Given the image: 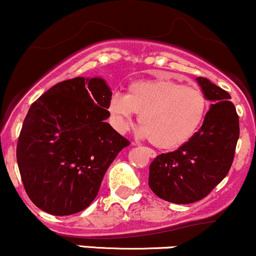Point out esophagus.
<instances>
[{
    "label": "esophagus",
    "instance_id": "34e87169",
    "mask_svg": "<svg viewBox=\"0 0 256 256\" xmlns=\"http://www.w3.org/2000/svg\"><path fill=\"white\" fill-rule=\"evenodd\" d=\"M144 150H146V152H147V154L150 156V158H156V150H150V148H144Z\"/></svg>",
    "mask_w": 256,
    "mask_h": 256
}]
</instances>
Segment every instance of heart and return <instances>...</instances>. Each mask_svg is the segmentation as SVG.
I'll return each instance as SVG.
<instances>
[{"mask_svg": "<svg viewBox=\"0 0 256 256\" xmlns=\"http://www.w3.org/2000/svg\"><path fill=\"white\" fill-rule=\"evenodd\" d=\"M200 88L171 78H156L128 86L125 96H114L108 112L120 132L130 130L134 114H140L141 134L156 147L174 150L190 141L206 113Z\"/></svg>", "mask_w": 256, "mask_h": 256, "instance_id": "1", "label": "heart"}]
</instances>
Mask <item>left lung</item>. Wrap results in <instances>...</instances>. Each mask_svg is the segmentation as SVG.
Wrapping results in <instances>:
<instances>
[{
    "instance_id": "left-lung-1",
    "label": "left lung",
    "mask_w": 256,
    "mask_h": 256,
    "mask_svg": "<svg viewBox=\"0 0 256 256\" xmlns=\"http://www.w3.org/2000/svg\"><path fill=\"white\" fill-rule=\"evenodd\" d=\"M212 100L202 128L178 150L162 153L150 165V190L175 204L206 196L228 174L240 137V118L231 96L206 78H196Z\"/></svg>"
}]
</instances>
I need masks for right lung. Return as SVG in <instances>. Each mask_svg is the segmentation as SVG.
<instances>
[{
  "label": "right lung",
  "instance_id": "right-lung-1",
  "mask_svg": "<svg viewBox=\"0 0 256 256\" xmlns=\"http://www.w3.org/2000/svg\"><path fill=\"white\" fill-rule=\"evenodd\" d=\"M112 91L100 78L62 81L32 103L16 146L25 192L48 214L94 202L106 171L130 142L106 122Z\"/></svg>",
  "mask_w": 256,
  "mask_h": 256
}]
</instances>
